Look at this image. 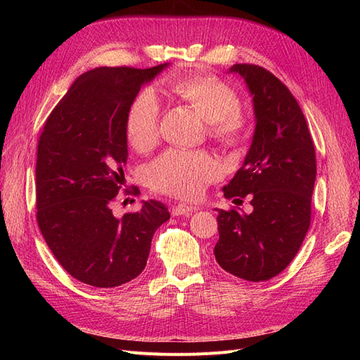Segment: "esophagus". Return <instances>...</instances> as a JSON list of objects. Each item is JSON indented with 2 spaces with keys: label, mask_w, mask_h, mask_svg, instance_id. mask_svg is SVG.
I'll return each mask as SVG.
<instances>
[{
  "label": "esophagus",
  "mask_w": 360,
  "mask_h": 360,
  "mask_svg": "<svg viewBox=\"0 0 360 360\" xmlns=\"http://www.w3.org/2000/svg\"><path fill=\"white\" fill-rule=\"evenodd\" d=\"M195 210H197V207H193V205L177 204V205L172 209V216H189V214H192Z\"/></svg>",
  "instance_id": "34e87169"
}]
</instances>
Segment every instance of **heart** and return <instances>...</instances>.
I'll use <instances>...</instances> for the list:
<instances>
[{
	"label": "heart",
	"mask_w": 360,
	"mask_h": 360,
	"mask_svg": "<svg viewBox=\"0 0 360 360\" xmlns=\"http://www.w3.org/2000/svg\"><path fill=\"white\" fill-rule=\"evenodd\" d=\"M168 89L192 106L210 123V135L224 144H236L245 130L238 112L240 99L226 82L212 75L177 76L167 82ZM160 124V103L151 90H143L130 102L124 132L129 144L146 151L156 144ZM221 177V165L204 151L171 148L146 167V180L158 192L180 198H195L205 184Z\"/></svg>",
	"instance_id": "b5f03b06"
}]
</instances>
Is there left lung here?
<instances>
[{
	"instance_id": "obj_1",
	"label": "left lung",
	"mask_w": 360,
	"mask_h": 360,
	"mask_svg": "<svg viewBox=\"0 0 360 360\" xmlns=\"http://www.w3.org/2000/svg\"><path fill=\"white\" fill-rule=\"evenodd\" d=\"M252 96L255 130L243 165L224 186L225 198L243 202L252 213L217 210V264L245 281L279 275L302 246L311 224L317 176L315 148L297 101L274 73L255 64H234Z\"/></svg>"
}]
</instances>
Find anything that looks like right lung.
<instances>
[{"label": "right lung", "mask_w": 360, "mask_h": 360, "mask_svg": "<svg viewBox=\"0 0 360 360\" xmlns=\"http://www.w3.org/2000/svg\"><path fill=\"white\" fill-rule=\"evenodd\" d=\"M168 66L85 72L43 127L36 163L37 224L58 263L86 285L114 288L139 276L153 234L169 219L165 204L156 200L123 217L112 213L124 184L127 108L141 86Z\"/></svg>", "instance_id": "add662e5"}]
</instances>
